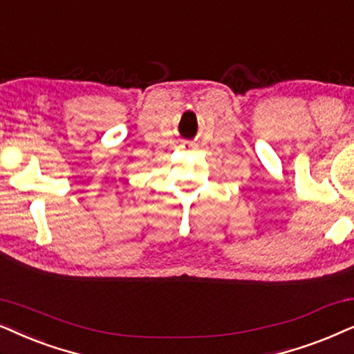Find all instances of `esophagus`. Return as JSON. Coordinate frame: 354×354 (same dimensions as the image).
Segmentation results:
<instances>
[{"label":"esophagus","mask_w":354,"mask_h":354,"mask_svg":"<svg viewBox=\"0 0 354 354\" xmlns=\"http://www.w3.org/2000/svg\"><path fill=\"white\" fill-rule=\"evenodd\" d=\"M187 145H189V147H192V144H187Z\"/></svg>","instance_id":"34e87169"}]
</instances>
